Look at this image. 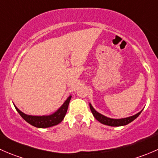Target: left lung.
Masks as SVG:
<instances>
[{
  "instance_id": "left-lung-1",
  "label": "left lung",
  "mask_w": 158,
  "mask_h": 158,
  "mask_svg": "<svg viewBox=\"0 0 158 158\" xmlns=\"http://www.w3.org/2000/svg\"><path fill=\"white\" fill-rule=\"evenodd\" d=\"M89 107H90L91 111H92V114L95 117V118L96 120H98V122H101L103 125H109V126H113V127H117V126H123V125H126L128 124L131 122L132 121L135 120V118L139 116V114H141L142 110H141L140 112H138V114H135L133 116H131V117L125 118H121V119H114V118H110L106 117L103 114H100L98 111H95V109H93V107L92 106V105L89 104Z\"/></svg>"
}]
</instances>
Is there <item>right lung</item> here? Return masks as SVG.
<instances>
[{
	"label": "right lung",
	"mask_w": 158,
	"mask_h": 158,
	"mask_svg": "<svg viewBox=\"0 0 158 158\" xmlns=\"http://www.w3.org/2000/svg\"><path fill=\"white\" fill-rule=\"evenodd\" d=\"M71 95H69L67 99L63 103V106L57 110L56 112L50 114V115H28V114H24L21 111H20L15 106H14V107H15L17 112L20 114V116L27 122H28V123L33 125V126L40 128H49V127H52L54 126V125H58V124H60L63 120V118H64L65 115L66 114V111H67L68 106H69V103L70 102V99H71Z\"/></svg>",
	"instance_id": "1"
}]
</instances>
